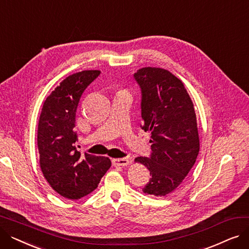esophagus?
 I'll use <instances>...</instances> for the list:
<instances>
[{
    "label": "esophagus",
    "instance_id": "1",
    "mask_svg": "<svg viewBox=\"0 0 249 249\" xmlns=\"http://www.w3.org/2000/svg\"><path fill=\"white\" fill-rule=\"evenodd\" d=\"M113 163L118 166H126L129 164L128 159H115L113 160Z\"/></svg>",
    "mask_w": 249,
    "mask_h": 249
}]
</instances>
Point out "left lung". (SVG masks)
Wrapping results in <instances>:
<instances>
[{"label":"left lung","instance_id":"obj_1","mask_svg":"<svg viewBox=\"0 0 249 249\" xmlns=\"http://www.w3.org/2000/svg\"><path fill=\"white\" fill-rule=\"evenodd\" d=\"M134 78L141 89V128L152 138L149 158L139 156L135 162L150 172L143 192L164 197L184 181L199 154L194 104L182 82L166 70L142 68Z\"/></svg>","mask_w":249,"mask_h":249}]
</instances>
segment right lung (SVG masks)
Instances as JSON below:
<instances>
[{"label":"right lung","mask_w":249,"mask_h":249,"mask_svg":"<svg viewBox=\"0 0 249 249\" xmlns=\"http://www.w3.org/2000/svg\"><path fill=\"white\" fill-rule=\"evenodd\" d=\"M101 73L83 71L69 75L46 98L39 118V163L50 187L63 198L78 200L97 189L111 166L105 156L76 148L75 112L88 86Z\"/></svg>","instance_id":"add662e5"}]
</instances>
